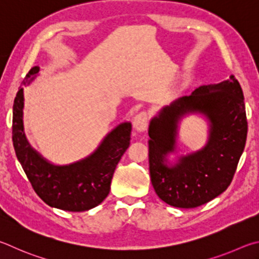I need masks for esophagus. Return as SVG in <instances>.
<instances>
[{"label": "esophagus", "mask_w": 259, "mask_h": 259, "mask_svg": "<svg viewBox=\"0 0 259 259\" xmlns=\"http://www.w3.org/2000/svg\"><path fill=\"white\" fill-rule=\"evenodd\" d=\"M147 126H148V113L144 111L138 113V115L134 117V120H133V127L135 128V131H138V132H142V131L147 128Z\"/></svg>", "instance_id": "obj_1"}]
</instances>
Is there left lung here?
I'll return each mask as SVG.
<instances>
[{
    "mask_svg": "<svg viewBox=\"0 0 259 259\" xmlns=\"http://www.w3.org/2000/svg\"><path fill=\"white\" fill-rule=\"evenodd\" d=\"M189 114L206 118L207 143L197 152L177 155L178 124ZM247 132L243 92L233 75L162 107L148 131L149 169L157 196L179 208L201 206L220 196L232 182Z\"/></svg>",
    "mask_w": 259,
    "mask_h": 259,
    "instance_id": "8db88e82",
    "label": "left lung"
}]
</instances>
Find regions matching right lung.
I'll list each match as a JSON object with an SVG mask.
<instances>
[{"label":"right lung","mask_w":259,"mask_h":259,"mask_svg":"<svg viewBox=\"0 0 259 259\" xmlns=\"http://www.w3.org/2000/svg\"><path fill=\"white\" fill-rule=\"evenodd\" d=\"M39 67L28 71L22 85H29ZM132 124L111 130L88 157L68 165H56L30 146L24 131V88L18 91L12 111V141L16 156L34 191L50 207L85 211L100 205L110 191L113 171L131 141Z\"/></svg>","instance_id":"1"}]
</instances>
